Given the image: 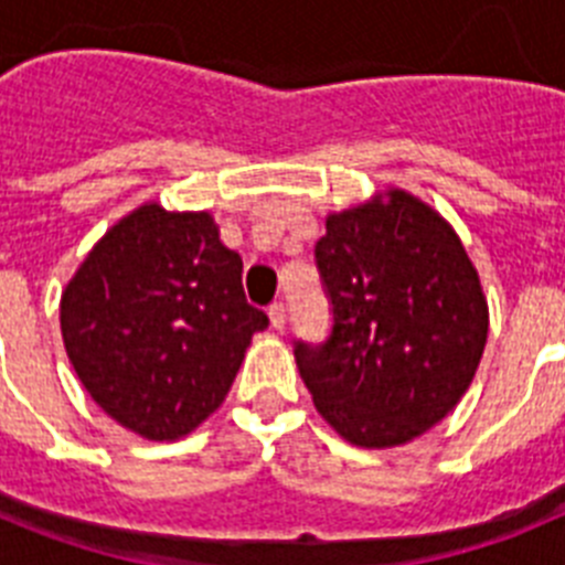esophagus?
I'll return each instance as SVG.
<instances>
[{"label":"esophagus","mask_w":565,"mask_h":565,"mask_svg":"<svg viewBox=\"0 0 565 565\" xmlns=\"http://www.w3.org/2000/svg\"><path fill=\"white\" fill-rule=\"evenodd\" d=\"M268 317H271V328L282 331V328H286V322H288L286 302H271V306H268Z\"/></svg>","instance_id":"34e87169"}]
</instances>
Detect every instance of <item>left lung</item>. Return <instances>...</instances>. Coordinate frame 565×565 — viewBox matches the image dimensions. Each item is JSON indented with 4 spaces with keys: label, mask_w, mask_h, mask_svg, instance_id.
<instances>
[{
    "label": "left lung",
    "mask_w": 565,
    "mask_h": 565,
    "mask_svg": "<svg viewBox=\"0 0 565 565\" xmlns=\"http://www.w3.org/2000/svg\"><path fill=\"white\" fill-rule=\"evenodd\" d=\"M313 254L333 328L294 356L319 416L367 450L413 441L461 402L483 356L476 266L456 228L404 189L328 214Z\"/></svg>",
    "instance_id": "left-lung-1"
}]
</instances>
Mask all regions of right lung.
<instances>
[{"instance_id":"right-lung-1","label":"right lung","mask_w":565,"mask_h":565,"mask_svg":"<svg viewBox=\"0 0 565 565\" xmlns=\"http://www.w3.org/2000/svg\"><path fill=\"white\" fill-rule=\"evenodd\" d=\"M62 339L109 418L174 441L226 398L268 317L243 294V259L209 212L143 203L115 223L62 291Z\"/></svg>"}]
</instances>
